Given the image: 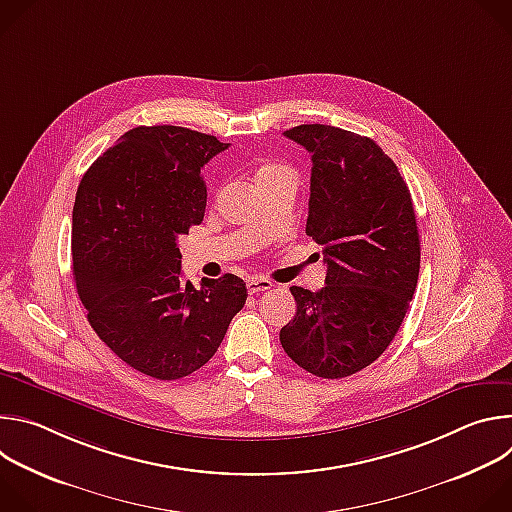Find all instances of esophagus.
I'll return each instance as SVG.
<instances>
[{
  "label": "esophagus",
  "instance_id": "1",
  "mask_svg": "<svg viewBox=\"0 0 512 512\" xmlns=\"http://www.w3.org/2000/svg\"><path fill=\"white\" fill-rule=\"evenodd\" d=\"M271 287H273V283L269 279H265V277H249L247 279L249 294H259V291H267Z\"/></svg>",
  "mask_w": 512,
  "mask_h": 512
}]
</instances>
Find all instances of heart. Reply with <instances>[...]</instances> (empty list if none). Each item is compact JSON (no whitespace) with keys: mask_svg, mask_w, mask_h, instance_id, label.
<instances>
[{"mask_svg":"<svg viewBox=\"0 0 512 512\" xmlns=\"http://www.w3.org/2000/svg\"><path fill=\"white\" fill-rule=\"evenodd\" d=\"M283 172H289V168L283 166V164H277V162H265V164H261V166L255 170L253 180H255V184H259V182H263V180H267V178H273V176H277V174H283Z\"/></svg>","mask_w":512,"mask_h":512,"instance_id":"obj_1","label":"heart"}]
</instances>
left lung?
I'll list each match as a JSON object with an SVG mask.
<instances>
[{
	"label": "left lung",
	"mask_w": 512,
	"mask_h": 512,
	"mask_svg": "<svg viewBox=\"0 0 512 512\" xmlns=\"http://www.w3.org/2000/svg\"><path fill=\"white\" fill-rule=\"evenodd\" d=\"M283 135L312 154L306 233L328 271L320 291L289 287L298 312L279 340L308 373L350 377L385 352L413 298L421 247L411 194L371 137L320 123Z\"/></svg>",
	"instance_id": "obj_1"
}]
</instances>
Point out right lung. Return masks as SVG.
<instances>
[{"label":"right lung","instance_id":"1","mask_svg":"<svg viewBox=\"0 0 512 512\" xmlns=\"http://www.w3.org/2000/svg\"><path fill=\"white\" fill-rule=\"evenodd\" d=\"M229 148L176 125L129 129L85 172L72 208V275L97 336L131 369L188 377L214 356L245 306L227 273L182 283L178 237L200 225V170Z\"/></svg>","mask_w":512,"mask_h":512}]
</instances>
